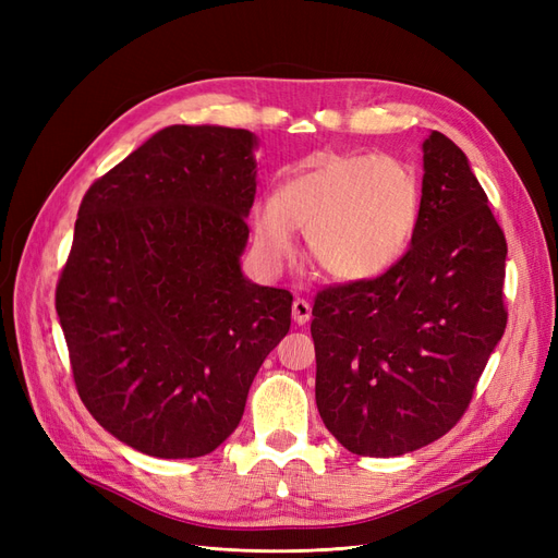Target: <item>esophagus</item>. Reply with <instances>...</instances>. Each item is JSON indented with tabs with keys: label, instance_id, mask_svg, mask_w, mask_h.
Instances as JSON below:
<instances>
[{
	"label": "esophagus",
	"instance_id": "1",
	"mask_svg": "<svg viewBox=\"0 0 558 558\" xmlns=\"http://www.w3.org/2000/svg\"><path fill=\"white\" fill-rule=\"evenodd\" d=\"M312 318V305L307 300H302V298H298V300H293V320L298 326H302V324H307V320Z\"/></svg>",
	"mask_w": 558,
	"mask_h": 558
}]
</instances>
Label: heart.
Wrapping results in <instances>:
<instances>
[{
  "label": "heart",
  "mask_w": 558,
  "mask_h": 558,
  "mask_svg": "<svg viewBox=\"0 0 558 558\" xmlns=\"http://www.w3.org/2000/svg\"><path fill=\"white\" fill-rule=\"evenodd\" d=\"M421 185L412 167L388 156L320 154L253 207V244L265 267L295 256V230L337 281H369L410 248Z\"/></svg>",
  "instance_id": "1"
}]
</instances>
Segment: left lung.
<instances>
[{
  "mask_svg": "<svg viewBox=\"0 0 558 558\" xmlns=\"http://www.w3.org/2000/svg\"><path fill=\"white\" fill-rule=\"evenodd\" d=\"M505 256L465 154L433 130L410 251L314 300L316 408L337 442L388 459L456 426L508 324Z\"/></svg>",
  "mask_w": 558,
  "mask_h": 558,
  "instance_id": "obj_1",
  "label": "left lung"
}]
</instances>
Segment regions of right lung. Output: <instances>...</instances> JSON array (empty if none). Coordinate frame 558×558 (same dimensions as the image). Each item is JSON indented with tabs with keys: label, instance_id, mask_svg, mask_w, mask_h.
<instances>
[{
	"label": "right lung",
	"instance_id": "right-lung-1",
	"mask_svg": "<svg viewBox=\"0 0 558 558\" xmlns=\"http://www.w3.org/2000/svg\"><path fill=\"white\" fill-rule=\"evenodd\" d=\"M256 134L170 125L83 195L56 289L76 391L116 440L197 459L240 426L293 295L244 277Z\"/></svg>",
	"mask_w": 558,
	"mask_h": 558
}]
</instances>
